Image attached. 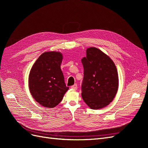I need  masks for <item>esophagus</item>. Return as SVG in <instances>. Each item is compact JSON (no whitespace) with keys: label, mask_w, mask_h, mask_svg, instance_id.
<instances>
[{"label":"esophagus","mask_w":148,"mask_h":148,"mask_svg":"<svg viewBox=\"0 0 148 148\" xmlns=\"http://www.w3.org/2000/svg\"><path fill=\"white\" fill-rule=\"evenodd\" d=\"M71 88H72V89H77V88H78L77 84H73V86H71Z\"/></svg>","instance_id":"34e87169"}]
</instances>
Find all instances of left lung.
<instances>
[{
	"label": "left lung",
	"mask_w": 148,
	"mask_h": 148,
	"mask_svg": "<svg viewBox=\"0 0 148 148\" xmlns=\"http://www.w3.org/2000/svg\"><path fill=\"white\" fill-rule=\"evenodd\" d=\"M82 62L84 69L83 99L92 109L103 108L112 101L118 90L116 66L110 57L96 47L87 49L86 57Z\"/></svg>",
	"instance_id": "left-lung-1"
}]
</instances>
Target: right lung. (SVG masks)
Segmentation results:
<instances>
[{"label": "right lung", "mask_w": 148, "mask_h": 148, "mask_svg": "<svg viewBox=\"0 0 148 148\" xmlns=\"http://www.w3.org/2000/svg\"><path fill=\"white\" fill-rule=\"evenodd\" d=\"M62 57L59 52H44L31 69L30 92L35 101L44 107L52 108L57 106L69 88L60 69Z\"/></svg>", "instance_id": "1"}]
</instances>
